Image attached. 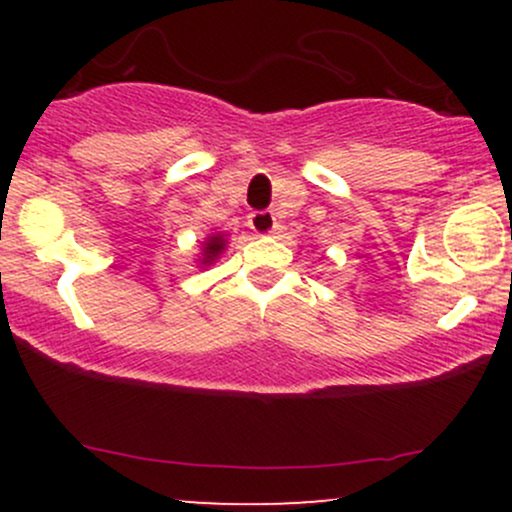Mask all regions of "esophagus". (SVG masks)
Masks as SVG:
<instances>
[{"instance_id": "esophagus-1", "label": "esophagus", "mask_w": 512, "mask_h": 512, "mask_svg": "<svg viewBox=\"0 0 512 512\" xmlns=\"http://www.w3.org/2000/svg\"><path fill=\"white\" fill-rule=\"evenodd\" d=\"M248 223L252 231L257 233V236H269V233H274L276 228V219L272 211H252V214L248 216Z\"/></svg>"}]
</instances>
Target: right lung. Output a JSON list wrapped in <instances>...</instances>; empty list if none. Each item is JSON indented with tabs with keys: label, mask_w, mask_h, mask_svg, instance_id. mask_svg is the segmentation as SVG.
<instances>
[{
	"label": "right lung",
	"mask_w": 512,
	"mask_h": 512,
	"mask_svg": "<svg viewBox=\"0 0 512 512\" xmlns=\"http://www.w3.org/2000/svg\"><path fill=\"white\" fill-rule=\"evenodd\" d=\"M223 248H226V238L221 236V233H216V236H209L204 240V250H202V267H209V264H214L216 257L221 255Z\"/></svg>",
	"instance_id": "right-lung-1"
}]
</instances>
